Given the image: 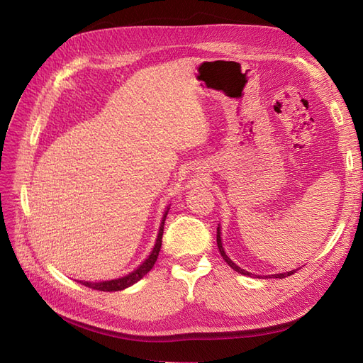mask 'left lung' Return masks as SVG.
<instances>
[{
  "mask_svg": "<svg viewBox=\"0 0 363 363\" xmlns=\"http://www.w3.org/2000/svg\"><path fill=\"white\" fill-rule=\"evenodd\" d=\"M216 244H218V248H219V252H221V256H223V259L228 263V267L232 268V269H235L236 272H239V274H242V276H248V277H257V279H262V276H256V274H251V272H248V271H245V269H242L240 267H238L236 263L230 259L228 256H227V252L224 251V247H223V238H221V224H218V230H216ZM296 269H292V271H288V272H280V274H271V276H265V277H276V279H284V277H288V276H292V274L295 272Z\"/></svg>",
  "mask_w": 363,
  "mask_h": 363,
  "instance_id": "left-lung-1",
  "label": "left lung"
}]
</instances>
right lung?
Listing matches in <instances>:
<instances>
[{
  "mask_svg": "<svg viewBox=\"0 0 363 363\" xmlns=\"http://www.w3.org/2000/svg\"><path fill=\"white\" fill-rule=\"evenodd\" d=\"M169 206H167L162 216V221L159 225V232H157V238H156V242L155 247H152L151 252L148 255V257L140 263V265L135 269L128 272L127 276L124 277H119V279H113V280H103V281H84L80 280L79 283H82L83 286L86 288H91V289H96V291H104V292H115V291H123L127 289L130 286H133L135 283H138L140 279L145 277V274L150 272V269L155 267V263L159 257V252H160V247H162V236H163V225H164V219H167V215L169 212Z\"/></svg>",
  "mask_w": 363,
  "mask_h": 363,
  "instance_id": "obj_1",
  "label": "right lung"
}]
</instances>
